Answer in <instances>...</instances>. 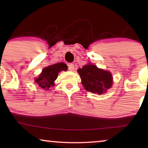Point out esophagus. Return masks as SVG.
Masks as SVG:
<instances>
[{
    "label": "esophagus",
    "instance_id": "1",
    "mask_svg": "<svg viewBox=\"0 0 148 148\" xmlns=\"http://www.w3.org/2000/svg\"><path fill=\"white\" fill-rule=\"evenodd\" d=\"M68 69H69V71H73L74 69H75L74 64H72V63L69 64H68Z\"/></svg>",
    "mask_w": 148,
    "mask_h": 148
}]
</instances>
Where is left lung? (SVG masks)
<instances>
[{
	"label": "left lung",
	"instance_id": "obj_1",
	"mask_svg": "<svg viewBox=\"0 0 148 148\" xmlns=\"http://www.w3.org/2000/svg\"><path fill=\"white\" fill-rule=\"evenodd\" d=\"M78 73L85 90L88 92L102 94L112 85L110 73L98 69L94 64L83 66L82 69H79Z\"/></svg>",
	"mask_w": 148,
	"mask_h": 148
}]
</instances>
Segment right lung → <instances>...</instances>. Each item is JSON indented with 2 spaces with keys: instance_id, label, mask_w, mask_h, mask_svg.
I'll list each match as a JSON object with an SVG mask.
<instances>
[{
  "instance_id": "1",
  "label": "right lung",
  "mask_w": 148,
  "mask_h": 148,
  "mask_svg": "<svg viewBox=\"0 0 148 148\" xmlns=\"http://www.w3.org/2000/svg\"><path fill=\"white\" fill-rule=\"evenodd\" d=\"M62 70H67L66 64L62 62L48 66L42 70V73L36 79L35 82L43 90H48L50 87L54 86V82L57 78L58 73Z\"/></svg>"
}]
</instances>
